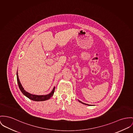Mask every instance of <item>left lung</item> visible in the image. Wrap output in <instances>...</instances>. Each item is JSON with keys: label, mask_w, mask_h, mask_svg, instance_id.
<instances>
[{"label": "left lung", "mask_w": 133, "mask_h": 133, "mask_svg": "<svg viewBox=\"0 0 133 133\" xmlns=\"http://www.w3.org/2000/svg\"><path fill=\"white\" fill-rule=\"evenodd\" d=\"M78 101H79V102L82 103V104H85V105H88V106H90V105L91 106V105H89V104H85V103H84L82 102H81V101H79V100H78Z\"/></svg>", "instance_id": "8db88e82"}]
</instances>
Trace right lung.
Wrapping results in <instances>:
<instances>
[{
    "label": "right lung",
    "instance_id": "right-lung-1",
    "mask_svg": "<svg viewBox=\"0 0 133 133\" xmlns=\"http://www.w3.org/2000/svg\"><path fill=\"white\" fill-rule=\"evenodd\" d=\"M17 82L18 83V85L19 87V89L21 90V91L22 92L27 98H28L29 99H30L31 100L34 101H45L47 100H49V99H50V98H51L52 96L54 95V93L55 92V87H54V88H53V90H52L50 94H49L48 95H33L30 94L27 92H26L23 88V87H22L21 83L19 77H18V71L17 72Z\"/></svg>",
    "mask_w": 133,
    "mask_h": 133
}]
</instances>
